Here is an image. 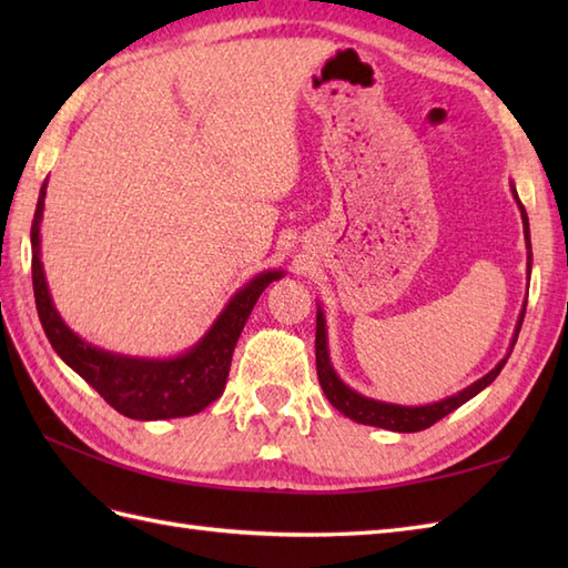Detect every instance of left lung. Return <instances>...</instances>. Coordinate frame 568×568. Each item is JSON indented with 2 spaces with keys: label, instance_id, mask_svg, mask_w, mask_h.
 Wrapping results in <instances>:
<instances>
[{
  "label": "left lung",
  "instance_id": "obj_1",
  "mask_svg": "<svg viewBox=\"0 0 568 568\" xmlns=\"http://www.w3.org/2000/svg\"><path fill=\"white\" fill-rule=\"evenodd\" d=\"M513 187V195L517 200V192L515 185ZM517 207H520L523 214V226H525V244H527V275L532 273V244H529V222H527V212L523 207V202L517 200ZM527 307V303H525ZM525 307L520 312V320H517V327H515V336H513V344H510V352L505 356L500 364L493 368L490 373H486L484 378H478L476 383H470L468 388H464L462 393H456L452 397H444L439 403H432V405H419V407H407V405H393V403H381V400H373V397L361 395L356 390L348 388V385L336 376L334 368H332V361H329V348H327V327H324V315L322 310H317V336H315V354H317V378L324 395H327V400L339 409L342 415H346L348 419L358 422V425H371V427H383V429H390V432H422L432 427L434 422H439L442 417H446L449 413H454L456 407H462L464 403H468L470 397L478 395L484 388L498 378V373L503 371V366L508 364V358L513 354V346L517 342V334H520L523 327V320H525Z\"/></svg>",
  "mask_w": 568,
  "mask_h": 568
}]
</instances>
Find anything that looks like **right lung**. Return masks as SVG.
<instances>
[{
    "mask_svg": "<svg viewBox=\"0 0 568 568\" xmlns=\"http://www.w3.org/2000/svg\"><path fill=\"white\" fill-rule=\"evenodd\" d=\"M45 202V183L41 187L39 204L31 222V275L33 297L39 320L48 342L55 354L88 381L116 413L131 419H171L197 415L200 409L214 403L224 393L232 366L234 346L241 329L251 315L253 305L258 303L261 293L283 271H265L248 281L241 291L229 300L222 315L210 327V332L175 358H131L119 356L104 348L82 342L68 324L60 320L48 293L43 263H41V216Z\"/></svg>",
    "mask_w": 568,
    "mask_h": 568,
    "instance_id": "add662e5",
    "label": "right lung"
}]
</instances>
